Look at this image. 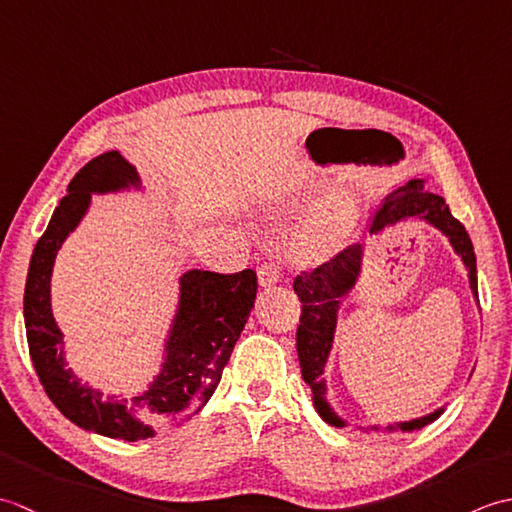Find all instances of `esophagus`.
<instances>
[{
  "label": "esophagus",
  "instance_id": "obj_1",
  "mask_svg": "<svg viewBox=\"0 0 512 512\" xmlns=\"http://www.w3.org/2000/svg\"><path fill=\"white\" fill-rule=\"evenodd\" d=\"M257 279H259V286H262V288L275 286L277 281L281 279V268L277 264H264L262 268L257 270Z\"/></svg>",
  "mask_w": 512,
  "mask_h": 512
}]
</instances>
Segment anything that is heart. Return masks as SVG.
<instances>
[{"label": "heart", "instance_id": "b5f03b06", "mask_svg": "<svg viewBox=\"0 0 512 512\" xmlns=\"http://www.w3.org/2000/svg\"><path fill=\"white\" fill-rule=\"evenodd\" d=\"M356 209L350 200L339 198L310 217L290 237V255L301 264H321L345 242Z\"/></svg>", "mask_w": 512, "mask_h": 512}]
</instances>
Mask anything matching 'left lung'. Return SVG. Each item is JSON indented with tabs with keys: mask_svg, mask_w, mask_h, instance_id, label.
Instances as JSON below:
<instances>
[{
	"mask_svg": "<svg viewBox=\"0 0 512 512\" xmlns=\"http://www.w3.org/2000/svg\"><path fill=\"white\" fill-rule=\"evenodd\" d=\"M409 217H420L431 226H436L442 235L449 237L455 253L462 257V264L469 270V284L473 290L475 301L477 299V264H475V250L471 244V237L466 233V228L451 215L447 202L440 195L431 193L422 187V180H411L407 187L391 193L385 200V204L376 211L369 233L378 235L385 228L396 226L398 222H405ZM363 244H354L341 250L339 255L332 257L330 262L323 266L303 273L295 279L297 297L301 301V317L297 328V354L301 365V376L306 380V385L312 391L314 409L319 411V416L332 424V427H347L343 418L336 416V411L330 407V402L325 400V363L334 343L336 332V319H339L341 301L350 292L358 277H361L363 266ZM444 407L436 409L427 416L409 420V422H396L385 427V431H416L422 429L424 424L436 420ZM372 431H378V427H369Z\"/></svg>",
	"mask_w": 512,
	"mask_h": 512,
	"instance_id": "1",
	"label": "left lung"
}]
</instances>
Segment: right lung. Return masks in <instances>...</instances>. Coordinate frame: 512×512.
Here are the masks:
<instances>
[{"instance_id": "right-lung-1", "label": "right lung", "mask_w": 512, "mask_h": 512, "mask_svg": "<svg viewBox=\"0 0 512 512\" xmlns=\"http://www.w3.org/2000/svg\"><path fill=\"white\" fill-rule=\"evenodd\" d=\"M129 189L140 191L143 184L118 151L96 156L76 173L32 253L24 319L32 365L54 407L85 431L136 442L154 438L158 429L169 424H182L206 405L255 308L257 275L250 268L235 275L187 270L180 277V299L165 341V363L154 383L132 400L103 398V391L81 383L65 363L63 332L50 306V277L65 237L88 213L92 193Z\"/></svg>"}]
</instances>
